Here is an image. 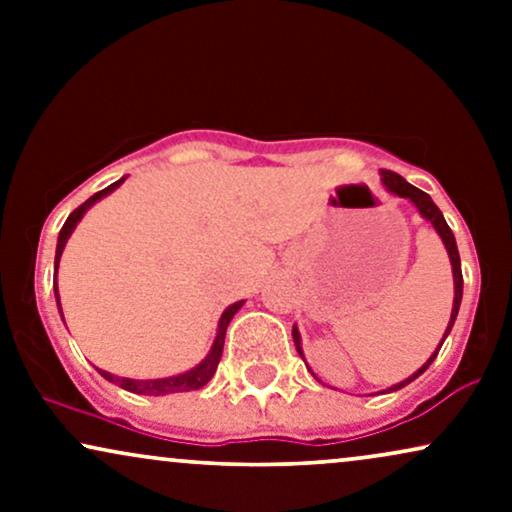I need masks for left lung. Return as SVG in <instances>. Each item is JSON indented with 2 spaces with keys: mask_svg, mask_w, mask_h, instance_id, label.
Here are the masks:
<instances>
[{
  "mask_svg": "<svg viewBox=\"0 0 512 512\" xmlns=\"http://www.w3.org/2000/svg\"><path fill=\"white\" fill-rule=\"evenodd\" d=\"M383 182H385V187H387V190H390V192H395V195H399V197H409L411 202L416 204V209L421 211V216H424V219L431 221L433 226H436L438 236L443 238V243H445V250H448V255H450V262H452V276H455V303H452L450 325H448V330H445V337H448L450 330H452V325H455L457 310H460V303H462V267H460V252H457L455 236H452L450 226H448V223H445L443 214H440V209L436 207V204H433V199L428 197L426 192H421L419 187L409 185V182L404 180L402 175L392 173V170H383ZM293 342H296V349H298V354L303 356V351H301V334H298L296 327H293ZM443 342H445V339H443ZM443 342H440V346H443ZM440 346H438V351H440ZM438 351H436V354H433L431 358H428V363H426V366H421L419 370H416L414 375H409L407 380H402V383L392 385L390 390H387V392H392V390H402V387H404V385H409L411 380H416V378H419V375L424 373V370H426L428 366H431V363H433V358L438 356Z\"/></svg>",
  "mask_w": 512,
  "mask_h": 512,
  "instance_id": "8db88e82",
  "label": "left lung"
}]
</instances>
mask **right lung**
Listing matches in <instances>:
<instances>
[{"label":"right lung","instance_id":"obj_1","mask_svg":"<svg viewBox=\"0 0 512 512\" xmlns=\"http://www.w3.org/2000/svg\"><path fill=\"white\" fill-rule=\"evenodd\" d=\"M120 185H122V180L113 182V185H108V187H105V190L96 192V195H93V197H88L86 202L81 204V207H76V209L72 211V214H69V219L64 221V226H62V231H60V238H57L55 267H57V264H60V257H62L64 245H67V238L72 236L74 226H76V223H79L81 216H84V211H86L88 207H91L93 202H98V199H101V197L110 195V192H113L115 187H120ZM52 284H55L57 305H60V293H57V279L52 281ZM240 305H243V301L233 303L231 308H226V313L221 315L219 334H216V342H214V346H211L209 356L204 358V361L199 363L197 368L187 370V373L175 375V378H161V380H129V378H115V375L105 373V370H98V373H101L105 380H110V383H117L120 387H125V390H129V392H137V395H154V397H158V395H170V392H190V390H199V387H204V385L209 383L211 378H214L216 366H219L221 354H223V339H226V327H228V322H231V317L238 313ZM60 310H62V308H60Z\"/></svg>","mask_w":512,"mask_h":512}]
</instances>
